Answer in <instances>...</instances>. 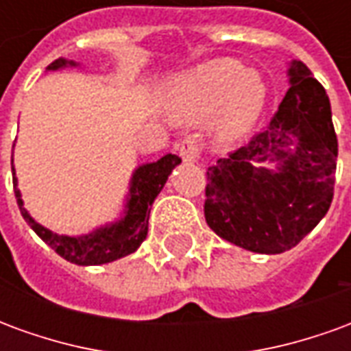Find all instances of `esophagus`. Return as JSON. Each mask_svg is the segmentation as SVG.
Segmentation results:
<instances>
[{"instance_id": "esophagus-1", "label": "esophagus", "mask_w": 351, "mask_h": 351, "mask_svg": "<svg viewBox=\"0 0 351 351\" xmlns=\"http://www.w3.org/2000/svg\"><path fill=\"white\" fill-rule=\"evenodd\" d=\"M201 152V145H199L197 135H186L180 141V158L184 161H195Z\"/></svg>"}]
</instances>
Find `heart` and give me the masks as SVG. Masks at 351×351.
Wrapping results in <instances>:
<instances>
[{
    "label": "heart",
    "instance_id": "heart-1",
    "mask_svg": "<svg viewBox=\"0 0 351 351\" xmlns=\"http://www.w3.org/2000/svg\"><path fill=\"white\" fill-rule=\"evenodd\" d=\"M191 114H213V130L223 141L244 137L263 112L267 88L258 73L244 71L229 60L203 65L182 84Z\"/></svg>",
    "mask_w": 351,
    "mask_h": 351
}]
</instances>
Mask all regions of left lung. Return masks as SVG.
<instances>
[{
  "label": "left lung",
  "mask_w": 351,
  "mask_h": 351,
  "mask_svg": "<svg viewBox=\"0 0 351 351\" xmlns=\"http://www.w3.org/2000/svg\"><path fill=\"white\" fill-rule=\"evenodd\" d=\"M289 90L269 125L206 171L205 220L223 241L258 254L301 243L332 201L339 143L325 88L293 60ZM274 160L277 169L259 168Z\"/></svg>",
  "instance_id": "8db88e82"
}]
</instances>
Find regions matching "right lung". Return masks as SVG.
<instances>
[{"mask_svg":"<svg viewBox=\"0 0 351 351\" xmlns=\"http://www.w3.org/2000/svg\"><path fill=\"white\" fill-rule=\"evenodd\" d=\"M67 65H77L75 62L58 58L56 62L49 65V69H62ZM180 158L175 154H167L154 163H146L135 169L131 176L130 195L125 203V210L120 220L112 221L110 226H103L93 229L92 233L80 237L56 235L47 229L27 214L24 203L20 199V191L16 190V175L12 173V184H14V195L16 203L27 226L49 244L58 256H62L67 261L75 265H103L116 261V259L130 256L143 244L148 233V216L152 208L154 199L158 197L161 188L167 182L171 171L180 163ZM14 171V167H12Z\"/></svg>","mask_w":351,"mask_h":351,"instance_id":"right-lung-1","label":"right lung"}]
</instances>
